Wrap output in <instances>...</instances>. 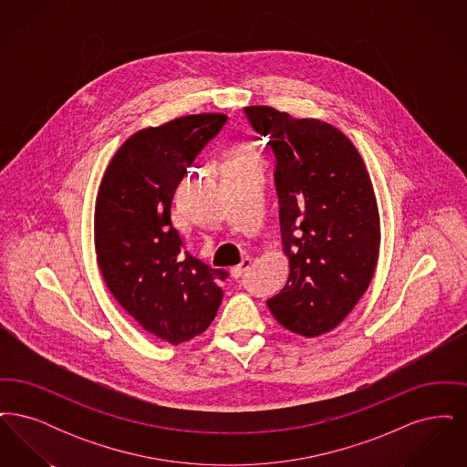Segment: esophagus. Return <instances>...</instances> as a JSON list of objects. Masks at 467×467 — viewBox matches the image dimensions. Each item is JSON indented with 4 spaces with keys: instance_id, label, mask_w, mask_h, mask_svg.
<instances>
[{
    "instance_id": "obj_1",
    "label": "esophagus",
    "mask_w": 467,
    "mask_h": 467,
    "mask_svg": "<svg viewBox=\"0 0 467 467\" xmlns=\"http://www.w3.org/2000/svg\"><path fill=\"white\" fill-rule=\"evenodd\" d=\"M250 266H252V259H250V257H244V261H242L238 266H234L231 269V273H233L234 278H240V276H244V271Z\"/></svg>"
}]
</instances>
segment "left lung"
I'll return each mask as SVG.
<instances>
[{"label":"left lung","instance_id":"8db88e82","mask_svg":"<svg viewBox=\"0 0 467 467\" xmlns=\"http://www.w3.org/2000/svg\"><path fill=\"white\" fill-rule=\"evenodd\" d=\"M275 154L282 244L289 280L267 299L273 317L306 337L329 333L366 292L379 250L373 185L352 141L331 124L246 107Z\"/></svg>","mask_w":467,"mask_h":467}]
</instances>
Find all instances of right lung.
I'll return each instance as SVG.
<instances>
[{"label": "right lung", "instance_id": "add662e5", "mask_svg": "<svg viewBox=\"0 0 467 467\" xmlns=\"http://www.w3.org/2000/svg\"><path fill=\"white\" fill-rule=\"evenodd\" d=\"M225 122L223 113H201L138 131L111 159L96 200L94 242L109 289L171 345L206 331L229 276L183 250L171 223L178 183Z\"/></svg>", "mask_w": 467, "mask_h": 467}]
</instances>
